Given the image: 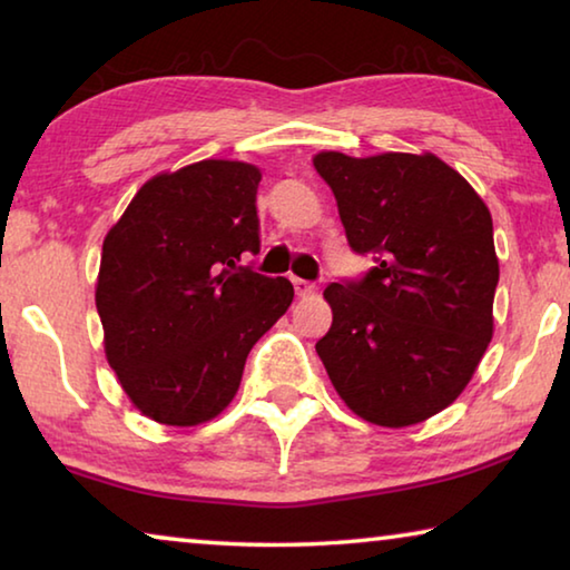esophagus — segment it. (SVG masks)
<instances>
[{"label": "esophagus", "instance_id": "esophagus-1", "mask_svg": "<svg viewBox=\"0 0 570 570\" xmlns=\"http://www.w3.org/2000/svg\"><path fill=\"white\" fill-rule=\"evenodd\" d=\"M294 288H296V296H312L316 292V284L306 282V278H294Z\"/></svg>", "mask_w": 570, "mask_h": 570}]
</instances>
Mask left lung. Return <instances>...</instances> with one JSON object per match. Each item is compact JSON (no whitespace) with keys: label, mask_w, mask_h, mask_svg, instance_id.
<instances>
[{"label":"left lung","mask_w":570,"mask_h":570,"mask_svg":"<svg viewBox=\"0 0 570 570\" xmlns=\"http://www.w3.org/2000/svg\"><path fill=\"white\" fill-rule=\"evenodd\" d=\"M362 278L324 288L334 322L320 342L326 374L362 420L407 428L465 390L493 340V218L470 183L424 153H320Z\"/></svg>","instance_id":"1"}]
</instances>
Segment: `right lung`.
<instances>
[{
  "mask_svg": "<svg viewBox=\"0 0 570 570\" xmlns=\"http://www.w3.org/2000/svg\"><path fill=\"white\" fill-rule=\"evenodd\" d=\"M262 170L200 160L142 186L102 244L95 304L105 354L135 407L163 424L214 420L246 356L294 298L256 274Z\"/></svg>",
  "mask_w": 570,
  "mask_h": 570,
  "instance_id": "obj_1",
  "label": "right lung"
}]
</instances>
